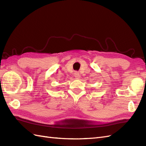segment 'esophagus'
I'll return each mask as SVG.
<instances>
[{
	"label": "esophagus",
	"instance_id": "esophagus-1",
	"mask_svg": "<svg viewBox=\"0 0 146 146\" xmlns=\"http://www.w3.org/2000/svg\"><path fill=\"white\" fill-rule=\"evenodd\" d=\"M74 77L76 79H79L80 77V74H79V73L78 72H75Z\"/></svg>",
	"mask_w": 146,
	"mask_h": 146
}]
</instances>
